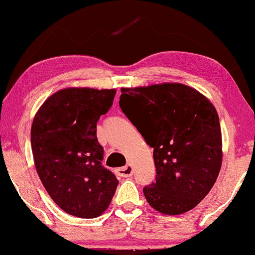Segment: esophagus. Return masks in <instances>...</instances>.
Masks as SVG:
<instances>
[{
    "label": "esophagus",
    "instance_id": "34e87169",
    "mask_svg": "<svg viewBox=\"0 0 255 255\" xmlns=\"http://www.w3.org/2000/svg\"><path fill=\"white\" fill-rule=\"evenodd\" d=\"M117 172L119 174V176H121V178H129V176L133 175V167L130 165H127L119 168Z\"/></svg>",
    "mask_w": 255,
    "mask_h": 255
}]
</instances>
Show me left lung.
<instances>
[{
  "label": "left lung",
  "instance_id": "left-lung-1",
  "mask_svg": "<svg viewBox=\"0 0 255 255\" xmlns=\"http://www.w3.org/2000/svg\"><path fill=\"white\" fill-rule=\"evenodd\" d=\"M121 111L154 148L155 182L143 188L151 207L167 215L191 211L217 181L222 161L214 106L181 83L122 88Z\"/></svg>",
  "mask_w": 255,
  "mask_h": 255
}]
</instances>
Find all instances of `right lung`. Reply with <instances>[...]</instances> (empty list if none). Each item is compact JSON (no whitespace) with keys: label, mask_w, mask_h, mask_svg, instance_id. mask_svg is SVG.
Masks as SVG:
<instances>
[{"label":"right lung","mask_w":255,"mask_h":255,"mask_svg":"<svg viewBox=\"0 0 255 255\" xmlns=\"http://www.w3.org/2000/svg\"><path fill=\"white\" fill-rule=\"evenodd\" d=\"M115 89L66 88L35 115L30 141L35 167L48 194L66 213L93 219L111 204L118 179L102 166L96 124L111 109Z\"/></svg>","instance_id":"1"}]
</instances>
